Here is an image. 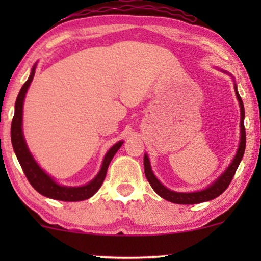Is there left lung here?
I'll return each instance as SVG.
<instances>
[{"mask_svg": "<svg viewBox=\"0 0 261 261\" xmlns=\"http://www.w3.org/2000/svg\"><path fill=\"white\" fill-rule=\"evenodd\" d=\"M235 94H237V98L239 101V105H240V113H241V120H240V145H239L238 152L235 154L233 162L230 163V165L227 167V170L221 174V176L217 178V179L214 181L212 185H209L208 188L203 189L201 191L196 192H176L170 190L166 187L160 183V181L156 179V177L153 174L151 164H149L147 154L144 156V169H145V176L147 178L148 183L151 184L156 194H158L160 197H163L166 201L177 203V204H197V203L206 202L210 201V199H214L222 194V192L226 190V189L229 187L231 179H233L235 172H237L239 164H240L242 156H244L245 148H246V130H245V124H244V119H245V108L244 103H242V99L239 95L237 84H234Z\"/></svg>", "mask_w": 261, "mask_h": 261, "instance_id": "1", "label": "left lung"}]
</instances>
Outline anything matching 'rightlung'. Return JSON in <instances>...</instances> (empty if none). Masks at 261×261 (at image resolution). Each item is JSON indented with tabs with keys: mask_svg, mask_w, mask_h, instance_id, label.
<instances>
[{
	"mask_svg": "<svg viewBox=\"0 0 261 261\" xmlns=\"http://www.w3.org/2000/svg\"><path fill=\"white\" fill-rule=\"evenodd\" d=\"M35 73V65L32 69V72L26 81V83L22 85L21 90L17 95L16 102H15V113H14V117L12 121V128H10V137H12V144L14 152H15L16 158L19 160L21 167H22L24 174H26L28 181H30L32 187L37 190L39 194L42 196H46L48 198L58 199V201H65V202H77V201H84V199L90 198L91 196L96 194V191L101 188V185L105 180L107 170L110 162H112L113 156L115 153L119 151V148L122 146L123 141L116 142L112 148L107 152V154L103 159L102 167L99 170L94 179L89 181L87 185L83 187H64V185H59L53 180L52 177H49L40 166L35 162L33 155L31 154L30 149L27 147L26 141L23 138L22 132V109H23V101L26 92L30 88V85L33 81Z\"/></svg>",
	"mask_w": 261,
	"mask_h": 261,
	"instance_id": "obj_1",
	"label": "right lung"
}]
</instances>
